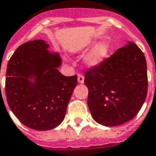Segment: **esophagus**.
Segmentation results:
<instances>
[{"mask_svg": "<svg viewBox=\"0 0 156 156\" xmlns=\"http://www.w3.org/2000/svg\"><path fill=\"white\" fill-rule=\"evenodd\" d=\"M78 82L79 83H84V77L82 74H78Z\"/></svg>", "mask_w": 156, "mask_h": 156, "instance_id": "1", "label": "esophagus"}]
</instances>
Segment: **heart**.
Instances as JSON below:
<instances>
[{
    "instance_id": "b5f03b06",
    "label": "heart",
    "mask_w": 156,
    "mask_h": 156,
    "mask_svg": "<svg viewBox=\"0 0 156 156\" xmlns=\"http://www.w3.org/2000/svg\"><path fill=\"white\" fill-rule=\"evenodd\" d=\"M93 41L91 40H86L81 41L76 45L74 51L81 52L85 51L89 46L92 45ZM110 42L107 40H102L94 45L91 50L83 58V65L87 68H95L100 65L107 57L110 51Z\"/></svg>"
}]
</instances>
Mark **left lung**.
Returning a JSON list of instances; mask_svg holds the SVG:
<instances>
[{"mask_svg":"<svg viewBox=\"0 0 156 156\" xmlns=\"http://www.w3.org/2000/svg\"><path fill=\"white\" fill-rule=\"evenodd\" d=\"M84 73L89 110L100 124H123L135 117L144 104L148 87L147 61L133 42L128 41Z\"/></svg>","mask_w":156,"mask_h":156,"instance_id":"1","label":"left lung"}]
</instances>
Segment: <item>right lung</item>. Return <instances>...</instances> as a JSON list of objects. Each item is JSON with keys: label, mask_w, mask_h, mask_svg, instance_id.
Returning a JSON list of instances; mask_svg holds the SVG:
<instances>
[{"label": "right lung", "mask_w": 156, "mask_h": 156, "mask_svg": "<svg viewBox=\"0 0 156 156\" xmlns=\"http://www.w3.org/2000/svg\"><path fill=\"white\" fill-rule=\"evenodd\" d=\"M48 48L44 40L25 42L7 65V103L19 120L34 130H50L62 123L78 83L77 75L59 72L61 59Z\"/></svg>", "instance_id": "1"}]
</instances>
